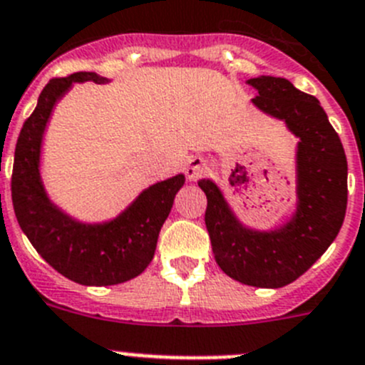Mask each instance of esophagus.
Segmentation results:
<instances>
[{
	"label": "esophagus",
	"mask_w": 365,
	"mask_h": 365,
	"mask_svg": "<svg viewBox=\"0 0 365 365\" xmlns=\"http://www.w3.org/2000/svg\"><path fill=\"white\" fill-rule=\"evenodd\" d=\"M202 170H204V159L200 158L190 159L188 165H186V177H188L190 180H195L197 177L202 173Z\"/></svg>",
	"instance_id": "34e87169"
}]
</instances>
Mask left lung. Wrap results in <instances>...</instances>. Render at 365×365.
Wrapping results in <instances>:
<instances>
[{"mask_svg": "<svg viewBox=\"0 0 365 365\" xmlns=\"http://www.w3.org/2000/svg\"><path fill=\"white\" fill-rule=\"evenodd\" d=\"M258 91L252 103L283 120L297 143V210L274 231L249 229L235 217L213 180H199L207 197L204 220L218 267L232 279L279 289L303 276L331 245L348 206V161L341 138L315 96L287 78L247 81Z\"/></svg>", "mask_w": 365, "mask_h": 365, "instance_id": "1", "label": "left lung"}]
</instances>
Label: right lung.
<instances>
[{
	"label": "right lung",
	"mask_w": 365,
	"mask_h": 365,
	"mask_svg": "<svg viewBox=\"0 0 365 365\" xmlns=\"http://www.w3.org/2000/svg\"><path fill=\"white\" fill-rule=\"evenodd\" d=\"M107 84L106 76L78 71L46 84L37 107L17 138L12 170V204L36 251L68 279L106 287L140 276L152 262L159 231L185 175L148 186L123 213L103 224H82L62 213L44 192L39 173L41 143L50 114L73 82Z\"/></svg>",
	"instance_id": "right-lung-1"
}]
</instances>
